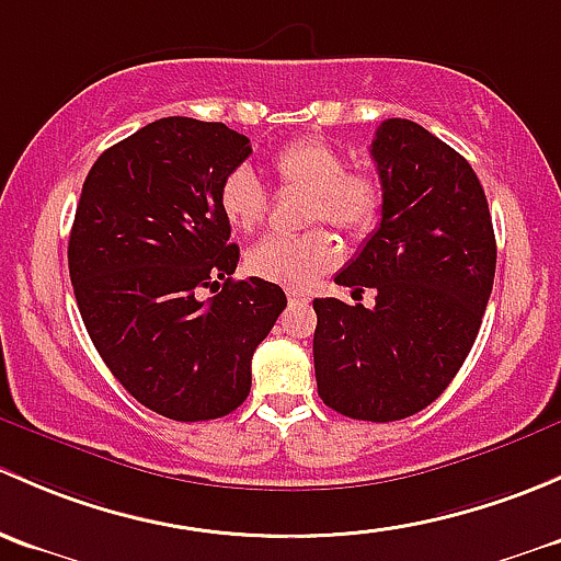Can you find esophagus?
Listing matches in <instances>:
<instances>
[{"label":"esophagus","instance_id":"obj_1","mask_svg":"<svg viewBox=\"0 0 561 561\" xmlns=\"http://www.w3.org/2000/svg\"><path fill=\"white\" fill-rule=\"evenodd\" d=\"M288 305H308L310 302V291H302V288H286Z\"/></svg>","mask_w":561,"mask_h":561}]
</instances>
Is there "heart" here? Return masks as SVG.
<instances>
[{"instance_id":"1","label":"heart","mask_w":561,"mask_h":561,"mask_svg":"<svg viewBox=\"0 0 561 561\" xmlns=\"http://www.w3.org/2000/svg\"><path fill=\"white\" fill-rule=\"evenodd\" d=\"M275 181L280 188L308 192L305 221H327L348 234L365 240L375 232L383 213V186L365 172H348V161L327 142L294 140L273 156ZM218 207L238 232H256L270 207V194L245 167L229 172L218 192ZM340 245L327 229H310L305 234H273L248 251L245 267L256 278L286 288H310L323 273L337 264Z\"/></svg>"}]
</instances>
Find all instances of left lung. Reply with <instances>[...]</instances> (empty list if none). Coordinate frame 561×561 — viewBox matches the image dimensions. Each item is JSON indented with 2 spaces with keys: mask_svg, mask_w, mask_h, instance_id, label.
Listing matches in <instances>:
<instances>
[{
  "mask_svg": "<svg viewBox=\"0 0 561 561\" xmlns=\"http://www.w3.org/2000/svg\"><path fill=\"white\" fill-rule=\"evenodd\" d=\"M380 227L337 273L375 305L313 299L316 383L348 419L400 421L437 400L465 365L492 294L496 242L470 161L424 126L389 118L369 146Z\"/></svg>",
  "mask_w": 561,
  "mask_h": 561,
  "instance_id": "left-lung-1",
  "label": "left lung"
}]
</instances>
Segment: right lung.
Masks as SVG:
<instances>
[{
    "mask_svg": "<svg viewBox=\"0 0 561 561\" xmlns=\"http://www.w3.org/2000/svg\"><path fill=\"white\" fill-rule=\"evenodd\" d=\"M248 142L224 124L159 118L94 161L75 210L69 280L91 343L164 419L238 410L253 351L286 308L275 283L229 278L240 248L218 192L251 156ZM202 287L219 294L202 300Z\"/></svg>",
    "mask_w": 561,
    "mask_h": 561,
    "instance_id": "1",
    "label": "right lung"
}]
</instances>
